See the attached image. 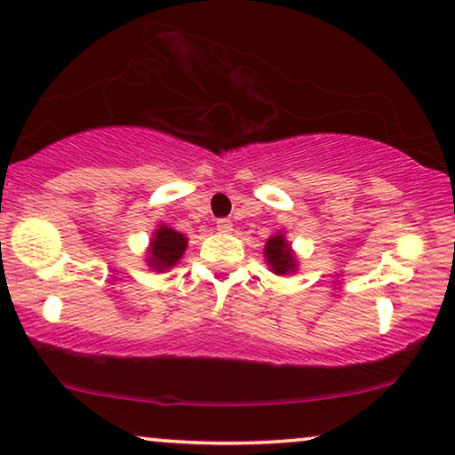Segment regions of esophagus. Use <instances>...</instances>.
Segmentation results:
<instances>
[{
    "label": "esophagus",
    "mask_w": 455,
    "mask_h": 455,
    "mask_svg": "<svg viewBox=\"0 0 455 455\" xmlns=\"http://www.w3.org/2000/svg\"><path fill=\"white\" fill-rule=\"evenodd\" d=\"M217 229H219V232L228 234V232H232V229H234V223L229 221V219H219V221H217Z\"/></svg>",
    "instance_id": "obj_1"
}]
</instances>
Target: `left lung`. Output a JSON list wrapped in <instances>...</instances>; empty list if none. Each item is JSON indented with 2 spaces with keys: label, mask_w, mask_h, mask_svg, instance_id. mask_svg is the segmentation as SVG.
Wrapping results in <instances>:
<instances>
[{
  "label": "left lung",
  "mask_w": 455,
  "mask_h": 455,
  "mask_svg": "<svg viewBox=\"0 0 455 455\" xmlns=\"http://www.w3.org/2000/svg\"><path fill=\"white\" fill-rule=\"evenodd\" d=\"M263 257H266V263L270 266V272L276 274V276H289V274L297 272V255L293 246L284 236L283 229H278L274 236L267 238L266 249H263Z\"/></svg>",
  "instance_id": "obj_1"
}]
</instances>
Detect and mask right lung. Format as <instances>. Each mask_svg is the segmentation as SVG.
Masks as SVG:
<instances>
[{
  "label": "right lung",
  "mask_w": 455,
  "mask_h": 455,
  "mask_svg": "<svg viewBox=\"0 0 455 455\" xmlns=\"http://www.w3.org/2000/svg\"><path fill=\"white\" fill-rule=\"evenodd\" d=\"M185 249H188V236L168 228L166 223H160L149 238L145 263L151 272H168L181 261Z\"/></svg>",
  "instance_id": "obj_1"
}]
</instances>
